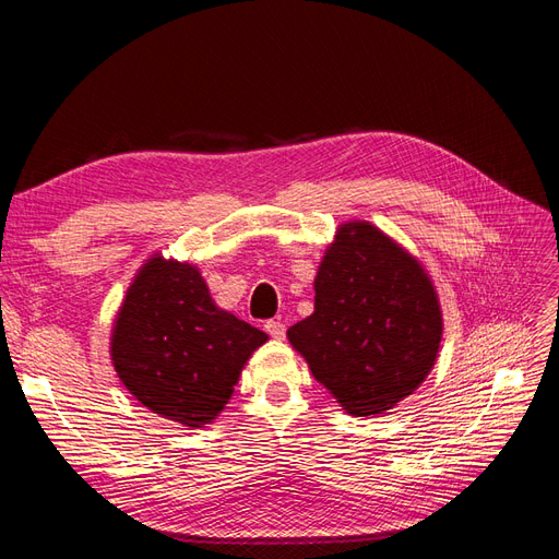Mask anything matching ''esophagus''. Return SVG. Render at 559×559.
<instances>
[{"label": "esophagus", "instance_id": "34e87169", "mask_svg": "<svg viewBox=\"0 0 559 559\" xmlns=\"http://www.w3.org/2000/svg\"><path fill=\"white\" fill-rule=\"evenodd\" d=\"M265 331H267V335H270V337H275V341H284V337H286V326L282 324L280 319H270V321H265Z\"/></svg>", "mask_w": 559, "mask_h": 559}]
</instances>
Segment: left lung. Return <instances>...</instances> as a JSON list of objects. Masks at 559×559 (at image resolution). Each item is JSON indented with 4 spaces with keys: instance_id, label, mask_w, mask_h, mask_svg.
<instances>
[{
    "instance_id": "8db88e82",
    "label": "left lung",
    "mask_w": 559,
    "mask_h": 559,
    "mask_svg": "<svg viewBox=\"0 0 559 559\" xmlns=\"http://www.w3.org/2000/svg\"><path fill=\"white\" fill-rule=\"evenodd\" d=\"M286 335L343 411L376 417L429 376L443 314L413 253L373 224L347 222L319 263L314 312Z\"/></svg>"
}]
</instances>
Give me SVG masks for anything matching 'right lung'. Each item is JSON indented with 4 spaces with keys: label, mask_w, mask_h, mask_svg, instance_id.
<instances>
[{
    "label": "right lung",
    "mask_w": 559,
    "mask_h": 559,
    "mask_svg": "<svg viewBox=\"0 0 559 559\" xmlns=\"http://www.w3.org/2000/svg\"><path fill=\"white\" fill-rule=\"evenodd\" d=\"M267 335L216 308L200 270L154 253L134 275L111 331V361L151 413L189 429L226 408Z\"/></svg>",
    "instance_id": "right-lung-1"
}]
</instances>
